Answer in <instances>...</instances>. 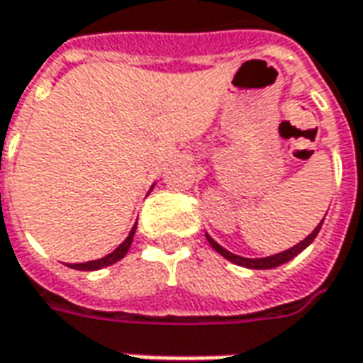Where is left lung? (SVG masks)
Listing matches in <instances>:
<instances>
[{
	"mask_svg": "<svg viewBox=\"0 0 363 363\" xmlns=\"http://www.w3.org/2000/svg\"><path fill=\"white\" fill-rule=\"evenodd\" d=\"M320 225H323V221H320L317 228L313 229V233H309V235L305 237L301 243L294 245V247L288 249V251L278 252V255H272V257H264V259H245V257H237V255H233V252L225 251L221 245L216 243L210 235H206V239H208V243L212 245V249H216V251L220 252L223 259L231 260L233 264H239V267H245V268H255V270H268V268L280 267V264H284V262H288V260H291L294 257H297V255L303 251V249H307V247L315 241V237H317V233H319Z\"/></svg>",
	"mask_w": 363,
	"mask_h": 363,
	"instance_id": "left-lung-1",
	"label": "left lung"
}]
</instances>
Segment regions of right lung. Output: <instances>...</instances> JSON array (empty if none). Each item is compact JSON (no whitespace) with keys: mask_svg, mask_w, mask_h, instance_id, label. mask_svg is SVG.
<instances>
[{"mask_svg":"<svg viewBox=\"0 0 363 363\" xmlns=\"http://www.w3.org/2000/svg\"><path fill=\"white\" fill-rule=\"evenodd\" d=\"M134 233H135V225L132 228V231H130V235L124 239V243L120 245V247H116L111 255H106V257H103V259H99V260L79 262V264H69V268H75V270H101V268L104 267H111V264H114V262H118L120 259H124V257H126L128 249H130V245H132V241H134Z\"/></svg>","mask_w":363,"mask_h":363,"instance_id":"add662e5","label":"right lung"}]
</instances>
